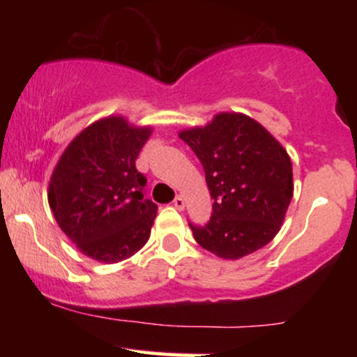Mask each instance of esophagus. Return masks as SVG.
Wrapping results in <instances>:
<instances>
[{
	"label": "esophagus",
	"mask_w": 357,
	"mask_h": 357,
	"mask_svg": "<svg viewBox=\"0 0 357 357\" xmlns=\"http://www.w3.org/2000/svg\"><path fill=\"white\" fill-rule=\"evenodd\" d=\"M173 204H174L176 210H179V211L184 210V198H183V196H178V198H176L173 202Z\"/></svg>",
	"instance_id": "1"
}]
</instances>
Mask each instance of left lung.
I'll list each match as a JSON object with an SVG mask.
<instances>
[{"instance_id":"obj_1","label":"left lung","mask_w":357,"mask_h":357,"mask_svg":"<svg viewBox=\"0 0 357 357\" xmlns=\"http://www.w3.org/2000/svg\"><path fill=\"white\" fill-rule=\"evenodd\" d=\"M202 161L213 202L208 225L192 227L199 247L225 260L257 252L280 231L294 195L284 146L255 119L220 112L206 126L179 130Z\"/></svg>"}]
</instances>
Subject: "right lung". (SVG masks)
<instances>
[{"instance_id":"right-lung-1","label":"right lung","mask_w":357,"mask_h":357,"mask_svg":"<svg viewBox=\"0 0 357 357\" xmlns=\"http://www.w3.org/2000/svg\"><path fill=\"white\" fill-rule=\"evenodd\" d=\"M153 134L109 116L85 127L60 155L48 203L61 231L84 255L117 264L147 243L158 204L144 198L136 159Z\"/></svg>"}]
</instances>
